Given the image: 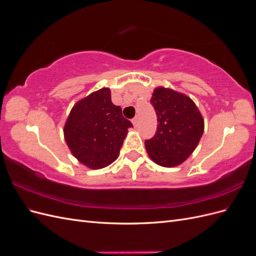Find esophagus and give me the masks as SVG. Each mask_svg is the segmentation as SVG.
I'll return each mask as SVG.
<instances>
[{"label":"esophagus","instance_id":"esophagus-1","mask_svg":"<svg viewBox=\"0 0 256 256\" xmlns=\"http://www.w3.org/2000/svg\"><path fill=\"white\" fill-rule=\"evenodd\" d=\"M138 118H134L132 120V124H134V127H136V125H138Z\"/></svg>","mask_w":256,"mask_h":256}]
</instances>
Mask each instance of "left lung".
Instances as JSON below:
<instances>
[{"instance_id": "1", "label": "left lung", "mask_w": 256, "mask_h": 256, "mask_svg": "<svg viewBox=\"0 0 256 256\" xmlns=\"http://www.w3.org/2000/svg\"><path fill=\"white\" fill-rule=\"evenodd\" d=\"M150 102L157 114V132L145 141L154 164L173 168L182 164L196 150L204 132V118L193 100L182 92L158 86Z\"/></svg>"}]
</instances>
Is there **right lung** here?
Wrapping results in <instances>:
<instances>
[{
	"label": "right lung",
	"instance_id": "right-lung-1",
	"mask_svg": "<svg viewBox=\"0 0 256 256\" xmlns=\"http://www.w3.org/2000/svg\"><path fill=\"white\" fill-rule=\"evenodd\" d=\"M132 127L104 88L76 102L64 125V138L74 157L92 170L110 166Z\"/></svg>",
	"mask_w": 256,
	"mask_h": 256
}]
</instances>
